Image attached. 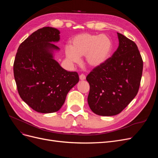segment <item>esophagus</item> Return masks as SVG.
<instances>
[{
  "mask_svg": "<svg viewBox=\"0 0 158 158\" xmlns=\"http://www.w3.org/2000/svg\"><path fill=\"white\" fill-rule=\"evenodd\" d=\"M79 78H80V80H85V76L84 74H80Z\"/></svg>",
  "mask_w": 158,
  "mask_h": 158,
  "instance_id": "1",
  "label": "esophagus"
}]
</instances>
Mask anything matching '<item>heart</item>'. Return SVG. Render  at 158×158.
Listing matches in <instances>:
<instances>
[{"label":"heart","mask_w":158,"mask_h":158,"mask_svg":"<svg viewBox=\"0 0 158 158\" xmlns=\"http://www.w3.org/2000/svg\"><path fill=\"white\" fill-rule=\"evenodd\" d=\"M113 47L112 40L107 35L83 33L74 36L70 41V47L66 46L64 51L70 64H78L80 57L84 56L85 64L96 69L109 60Z\"/></svg>","instance_id":"1"}]
</instances>
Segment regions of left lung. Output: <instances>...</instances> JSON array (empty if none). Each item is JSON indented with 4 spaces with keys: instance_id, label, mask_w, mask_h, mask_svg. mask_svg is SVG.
Segmentation results:
<instances>
[{
    "instance_id": "left-lung-1",
    "label": "left lung",
    "mask_w": 158,
    "mask_h": 158,
    "mask_svg": "<svg viewBox=\"0 0 158 158\" xmlns=\"http://www.w3.org/2000/svg\"><path fill=\"white\" fill-rule=\"evenodd\" d=\"M118 47L111 58L87 76L88 103L101 116L120 113L135 98L139 89L143 61L134 41L117 32Z\"/></svg>"
}]
</instances>
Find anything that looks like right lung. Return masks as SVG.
Here are the masks:
<instances>
[{
	"label": "right lung",
	"mask_w": 158,
	"mask_h": 158,
	"mask_svg": "<svg viewBox=\"0 0 158 158\" xmlns=\"http://www.w3.org/2000/svg\"><path fill=\"white\" fill-rule=\"evenodd\" d=\"M60 31L52 27L37 30L19 46L14 75L22 99L41 113L58 111L69 91L79 82L76 72L61 67L55 59L60 49Z\"/></svg>",
	"instance_id": "right-lung-1"
}]
</instances>
